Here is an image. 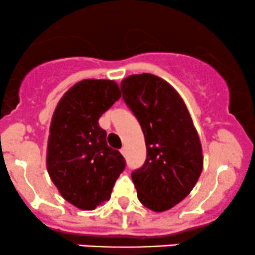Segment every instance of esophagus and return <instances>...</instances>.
Instances as JSON below:
<instances>
[{"instance_id":"obj_1","label":"esophagus","mask_w":255,"mask_h":255,"mask_svg":"<svg viewBox=\"0 0 255 255\" xmlns=\"http://www.w3.org/2000/svg\"><path fill=\"white\" fill-rule=\"evenodd\" d=\"M126 153H127V148H126V146H123V148L121 149V154H122L123 156H126Z\"/></svg>"}]
</instances>
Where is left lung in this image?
<instances>
[{"instance_id": "obj_1", "label": "left lung", "mask_w": 255, "mask_h": 255, "mask_svg": "<svg viewBox=\"0 0 255 255\" xmlns=\"http://www.w3.org/2000/svg\"><path fill=\"white\" fill-rule=\"evenodd\" d=\"M121 89L145 139V161L132 173L138 200L163 212L182 201L201 175L199 134L185 102L165 80L153 74L130 75Z\"/></svg>"}]
</instances>
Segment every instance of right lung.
<instances>
[{
  "label": "right lung",
  "instance_id": "1",
  "mask_svg": "<svg viewBox=\"0 0 255 255\" xmlns=\"http://www.w3.org/2000/svg\"><path fill=\"white\" fill-rule=\"evenodd\" d=\"M121 97L113 80L86 79L64 94L49 129L47 169L61 196L80 210L109 201L125 170L122 154L110 148L99 120Z\"/></svg>",
  "mask_w": 255,
  "mask_h": 255
}]
</instances>
